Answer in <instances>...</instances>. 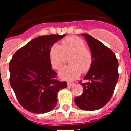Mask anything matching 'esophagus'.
Instances as JSON below:
<instances>
[{"mask_svg":"<svg viewBox=\"0 0 131 131\" xmlns=\"http://www.w3.org/2000/svg\"><path fill=\"white\" fill-rule=\"evenodd\" d=\"M67 84H68V86H72L73 85H74V83H72V82H67Z\"/></svg>","mask_w":131,"mask_h":131,"instance_id":"1","label":"esophagus"}]
</instances>
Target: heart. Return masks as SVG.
I'll use <instances>...</instances> for the list:
<instances>
[{
  "mask_svg": "<svg viewBox=\"0 0 131 131\" xmlns=\"http://www.w3.org/2000/svg\"><path fill=\"white\" fill-rule=\"evenodd\" d=\"M69 55L71 56L68 62L70 65L61 69L59 75L63 79L74 80L81 75V71H89L93 56L83 39L77 37H68L62 40V45L54 44L50 49L49 58L52 68L57 70L61 69L65 56Z\"/></svg>",
  "mask_w": 131,
  "mask_h": 131,
  "instance_id": "heart-1",
  "label": "heart"
}]
</instances>
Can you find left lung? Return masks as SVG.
<instances>
[{"label":"left lung","mask_w":131,"mask_h":131,"mask_svg":"<svg viewBox=\"0 0 131 131\" xmlns=\"http://www.w3.org/2000/svg\"><path fill=\"white\" fill-rule=\"evenodd\" d=\"M86 39L92 52L93 60L84 79L79 83L83 93L75 98L77 107L84 110H96L110 101L119 79V63L115 54L106 45L86 33L81 34Z\"/></svg>","instance_id":"obj_1"}]
</instances>
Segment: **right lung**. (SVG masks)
I'll return each mask as SVG.
<instances>
[{
    "label": "right lung",
    "mask_w": 131,
    "mask_h": 131,
    "mask_svg": "<svg viewBox=\"0 0 131 131\" xmlns=\"http://www.w3.org/2000/svg\"><path fill=\"white\" fill-rule=\"evenodd\" d=\"M66 35H48L35 38L18 49L9 64L10 83L20 105L29 112L40 114L51 111L57 104V94L67 87L56 79L50 49Z\"/></svg>",
    "instance_id": "1"
}]
</instances>
